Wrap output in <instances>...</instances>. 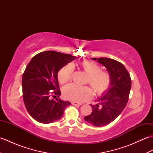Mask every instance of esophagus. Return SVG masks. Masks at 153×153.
I'll return each instance as SVG.
<instances>
[{
	"label": "esophagus",
	"mask_w": 153,
	"mask_h": 153,
	"mask_svg": "<svg viewBox=\"0 0 153 153\" xmlns=\"http://www.w3.org/2000/svg\"><path fill=\"white\" fill-rule=\"evenodd\" d=\"M71 104H72V105H74V106H80V105H82V104L79 103V102H71Z\"/></svg>",
	"instance_id": "1"
}]
</instances>
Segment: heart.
Wrapping results in <instances>:
<instances>
[{"instance_id": "heart-1", "label": "heart", "mask_w": 153, "mask_h": 153, "mask_svg": "<svg viewBox=\"0 0 153 153\" xmlns=\"http://www.w3.org/2000/svg\"><path fill=\"white\" fill-rule=\"evenodd\" d=\"M79 66L88 75L87 83L91 86L96 95H102L108 90L111 83V77L108 71L101 70L98 64L90 60L80 62ZM73 71L74 66L71 64H67L62 68L58 74L59 82L64 84L69 82ZM62 95L66 99L82 102L91 99L93 91L89 87L69 84L63 87Z\"/></svg>"}]
</instances>
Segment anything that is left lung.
<instances>
[{
  "mask_svg": "<svg viewBox=\"0 0 153 153\" xmlns=\"http://www.w3.org/2000/svg\"><path fill=\"white\" fill-rule=\"evenodd\" d=\"M92 59L105 66L111 77V83L108 90L99 98V103L91 105L93 112L84 119L94 126L102 127L113 122L125 108L131 80L128 70L120 62L108 58Z\"/></svg>",
  "mask_w": 153,
  "mask_h": 153,
  "instance_id": "8db88e82",
  "label": "left lung"
}]
</instances>
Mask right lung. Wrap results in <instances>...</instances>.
I'll use <instances>...</instances> for the list:
<instances>
[{"instance_id":"add662e5","label":"right lung","mask_w":153,"mask_h":153,"mask_svg":"<svg viewBox=\"0 0 153 153\" xmlns=\"http://www.w3.org/2000/svg\"><path fill=\"white\" fill-rule=\"evenodd\" d=\"M76 56L58 52L44 51L35 55L29 62L22 76L23 99L32 118L42 123L57 121L71 102L62 100L58 72ZM53 90V92H51Z\"/></svg>"}]
</instances>
